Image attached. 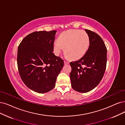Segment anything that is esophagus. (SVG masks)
I'll return each instance as SVG.
<instances>
[{"instance_id":"esophagus-1","label":"esophagus","mask_w":125,"mask_h":125,"mask_svg":"<svg viewBox=\"0 0 125 125\" xmlns=\"http://www.w3.org/2000/svg\"><path fill=\"white\" fill-rule=\"evenodd\" d=\"M64 65H66V64H69V62H67V61H64Z\"/></svg>"}]
</instances>
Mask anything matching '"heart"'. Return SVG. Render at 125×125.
<instances>
[{"label": "heart", "mask_w": 125, "mask_h": 125, "mask_svg": "<svg viewBox=\"0 0 125 125\" xmlns=\"http://www.w3.org/2000/svg\"><path fill=\"white\" fill-rule=\"evenodd\" d=\"M89 36L84 31L69 30L60 35L58 41L53 43L54 54L58 56L65 47V55L67 58H80L88 49Z\"/></svg>", "instance_id": "obj_1"}]
</instances>
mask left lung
Segmentation results:
<instances>
[{"mask_svg":"<svg viewBox=\"0 0 125 125\" xmlns=\"http://www.w3.org/2000/svg\"><path fill=\"white\" fill-rule=\"evenodd\" d=\"M85 31L90 38L88 50L81 59L70 63L72 87L80 93L90 92L99 84L107 65V50L103 39L93 31Z\"/></svg>","mask_w":125,"mask_h":125,"instance_id":"left-lung-1","label":"left lung"}]
</instances>
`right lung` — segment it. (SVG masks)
<instances>
[{"mask_svg":"<svg viewBox=\"0 0 125 125\" xmlns=\"http://www.w3.org/2000/svg\"><path fill=\"white\" fill-rule=\"evenodd\" d=\"M56 31L34 32L22 40L18 47L17 62L22 81L30 90L45 93L52 90L64 65L53 53Z\"/></svg>","mask_w":125,"mask_h":125,"instance_id":"right-lung-1","label":"right lung"}]
</instances>
